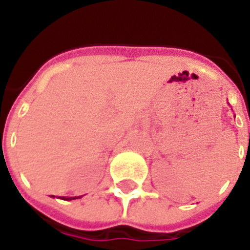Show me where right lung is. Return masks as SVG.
<instances>
[{"instance_id": "add662e5", "label": "right lung", "mask_w": 250, "mask_h": 250, "mask_svg": "<svg viewBox=\"0 0 250 250\" xmlns=\"http://www.w3.org/2000/svg\"><path fill=\"white\" fill-rule=\"evenodd\" d=\"M77 198V197H71V198H62V199H65V201H66V199H76ZM79 198H80V197H79Z\"/></svg>"}]
</instances>
